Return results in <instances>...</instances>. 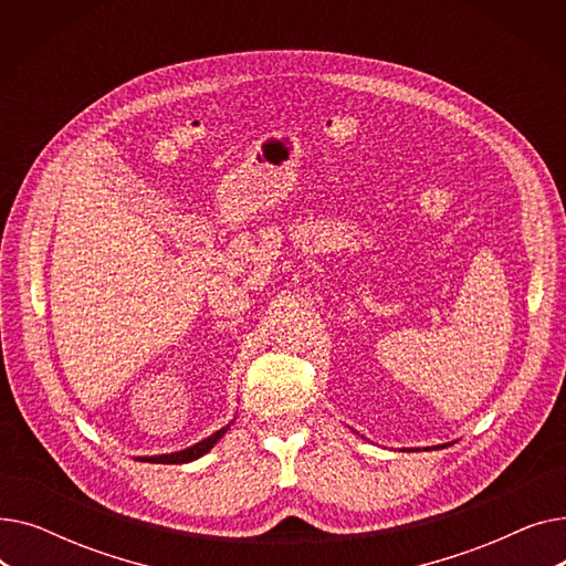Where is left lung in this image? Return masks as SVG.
<instances>
[{"mask_svg": "<svg viewBox=\"0 0 566 566\" xmlns=\"http://www.w3.org/2000/svg\"><path fill=\"white\" fill-rule=\"evenodd\" d=\"M427 450H429V448H427ZM403 452H406V450H403ZM418 452H420V450H418Z\"/></svg>", "mask_w": 566, "mask_h": 566, "instance_id": "left-lung-1", "label": "left lung"}]
</instances>
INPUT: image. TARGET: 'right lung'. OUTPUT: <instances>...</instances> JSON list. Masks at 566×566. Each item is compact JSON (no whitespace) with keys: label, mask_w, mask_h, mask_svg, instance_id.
<instances>
[{"label":"right lung","mask_w":566,"mask_h":566,"mask_svg":"<svg viewBox=\"0 0 566 566\" xmlns=\"http://www.w3.org/2000/svg\"><path fill=\"white\" fill-rule=\"evenodd\" d=\"M227 429H229V424H227V427H222L220 431L211 433L208 438L199 440L197 444H192V448L181 450V452L158 454V457H137V459H139V461H144V463H190V461H195V459L203 457L206 452H211V450H213V444H216V442L227 433Z\"/></svg>","instance_id":"1"}]
</instances>
